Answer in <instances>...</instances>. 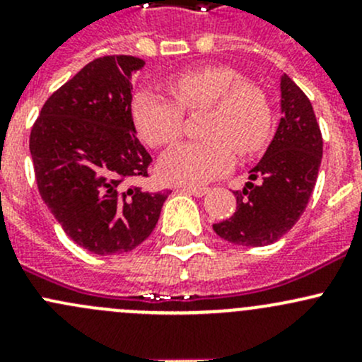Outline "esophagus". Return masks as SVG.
I'll return each instance as SVG.
<instances>
[{
	"label": "esophagus",
	"mask_w": 362,
	"mask_h": 362,
	"mask_svg": "<svg viewBox=\"0 0 362 362\" xmlns=\"http://www.w3.org/2000/svg\"><path fill=\"white\" fill-rule=\"evenodd\" d=\"M182 191H185V192H189V194H194V196H198V198H202V196L206 194L210 189H208V187H198V185H182Z\"/></svg>",
	"instance_id": "esophagus-1"
}]
</instances>
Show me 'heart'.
Segmentation results:
<instances>
[{
    "label": "heart",
    "mask_w": 362,
    "mask_h": 362,
    "mask_svg": "<svg viewBox=\"0 0 362 362\" xmlns=\"http://www.w3.org/2000/svg\"><path fill=\"white\" fill-rule=\"evenodd\" d=\"M173 101L141 90L133 100V122L151 147L175 144L184 134L185 115L204 110L199 141L171 148L160 159L164 180L204 184L231 170L235 151L250 158L266 147L272 134V107L257 83L235 68L210 64L175 73L166 80Z\"/></svg>",
    "instance_id": "obj_1"
}]
</instances>
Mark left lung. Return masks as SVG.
Instances as JSON below:
<instances>
[{"instance_id": "obj_1", "label": "left lung", "mask_w": 362, "mask_h": 362, "mask_svg": "<svg viewBox=\"0 0 362 362\" xmlns=\"http://www.w3.org/2000/svg\"><path fill=\"white\" fill-rule=\"evenodd\" d=\"M282 119L250 182L235 191L236 211L214 224L221 238L243 247H264L299 221L315 187L322 160V134L306 94L287 75L280 82Z\"/></svg>"}]
</instances>
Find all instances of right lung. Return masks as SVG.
I'll list each match as a JSON object with an SVG mask.
<instances>
[{"label":"right lung","mask_w":362,"mask_h":362,"mask_svg":"<svg viewBox=\"0 0 362 362\" xmlns=\"http://www.w3.org/2000/svg\"><path fill=\"white\" fill-rule=\"evenodd\" d=\"M134 56H103L49 96L29 134L42 199L64 233L98 255L124 254L151 236L170 191L136 184L152 158L131 115Z\"/></svg>","instance_id":"right-lung-1"}]
</instances>
